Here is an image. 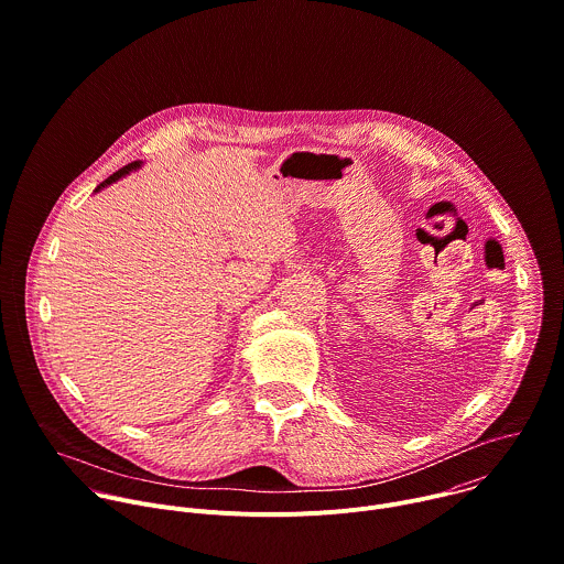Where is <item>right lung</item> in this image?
Segmentation results:
<instances>
[{
    "mask_svg": "<svg viewBox=\"0 0 564 564\" xmlns=\"http://www.w3.org/2000/svg\"><path fill=\"white\" fill-rule=\"evenodd\" d=\"M143 165V161H132V163H128V165H123L121 170H117L115 174H110L106 181H101L97 187H95V193H99V191H104V187H108V185H112L115 181H119V178H123L126 174H130V172H134V170H139Z\"/></svg>",
    "mask_w": 564,
    "mask_h": 564,
    "instance_id": "1",
    "label": "right lung"
}]
</instances>
